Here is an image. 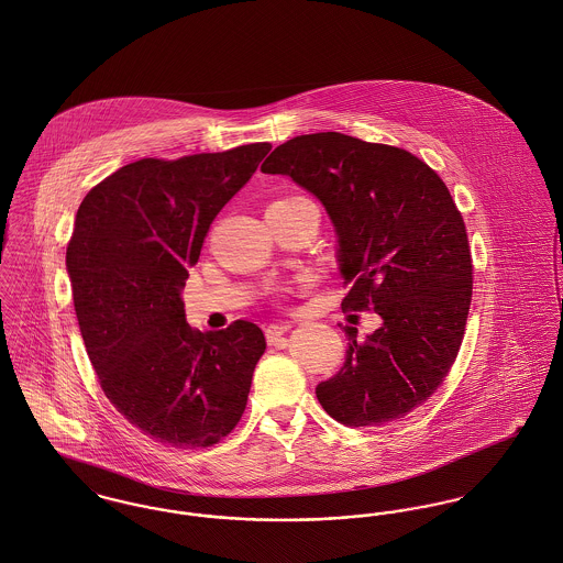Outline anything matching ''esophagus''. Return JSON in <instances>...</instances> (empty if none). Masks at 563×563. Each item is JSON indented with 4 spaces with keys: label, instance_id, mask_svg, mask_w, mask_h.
I'll use <instances>...</instances> for the list:
<instances>
[{
    "label": "esophagus",
    "instance_id": "34e87169",
    "mask_svg": "<svg viewBox=\"0 0 563 563\" xmlns=\"http://www.w3.org/2000/svg\"><path fill=\"white\" fill-rule=\"evenodd\" d=\"M290 327H292L290 322H275V324H268L266 331H264V333H266V342H268V344H277V342L282 340V335H284L286 331H290Z\"/></svg>",
    "mask_w": 563,
    "mask_h": 563
}]
</instances>
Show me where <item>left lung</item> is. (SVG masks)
<instances>
[{
  "mask_svg": "<svg viewBox=\"0 0 563 563\" xmlns=\"http://www.w3.org/2000/svg\"><path fill=\"white\" fill-rule=\"evenodd\" d=\"M292 178L324 206L338 239V271L351 286L342 309H374L383 324L318 383L335 421L363 428L426 402L461 351L473 266L466 230L445 183L417 156L344 133L277 146L260 167Z\"/></svg>",
  "mask_w": 563,
  "mask_h": 563,
  "instance_id": "8db88e82",
  "label": "left lung"
}]
</instances>
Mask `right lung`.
<instances>
[{
    "instance_id": "right-lung-1",
    "label": "right lung",
    "mask_w": 563,
    "mask_h": 563,
    "mask_svg": "<svg viewBox=\"0 0 563 563\" xmlns=\"http://www.w3.org/2000/svg\"><path fill=\"white\" fill-rule=\"evenodd\" d=\"M268 151L142 158L107 176L77 210L66 271L88 357L109 402L163 445H214L247 405L262 329L247 320L191 329L183 288L212 219Z\"/></svg>"
}]
</instances>
